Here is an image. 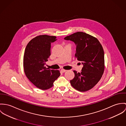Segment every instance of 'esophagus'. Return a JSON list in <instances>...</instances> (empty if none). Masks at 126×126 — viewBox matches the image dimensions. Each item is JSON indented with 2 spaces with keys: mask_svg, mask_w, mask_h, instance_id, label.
I'll use <instances>...</instances> for the list:
<instances>
[{
  "mask_svg": "<svg viewBox=\"0 0 126 126\" xmlns=\"http://www.w3.org/2000/svg\"><path fill=\"white\" fill-rule=\"evenodd\" d=\"M67 71V70H64V69H61V71L62 72V73H64L65 72H66Z\"/></svg>",
  "mask_w": 126,
  "mask_h": 126,
  "instance_id": "obj_1",
  "label": "esophagus"
}]
</instances>
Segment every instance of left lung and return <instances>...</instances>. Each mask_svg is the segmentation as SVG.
Returning a JSON list of instances; mask_svg holds the SVG:
<instances>
[{
  "label": "left lung",
  "mask_w": 126,
  "mask_h": 126,
  "mask_svg": "<svg viewBox=\"0 0 126 126\" xmlns=\"http://www.w3.org/2000/svg\"><path fill=\"white\" fill-rule=\"evenodd\" d=\"M64 40L76 45L75 57L83 65L81 73L75 70L74 78L70 81L75 89L84 92L92 88L101 79L104 70V54L98 39L83 32L67 36Z\"/></svg>",
  "instance_id": "1"
}]
</instances>
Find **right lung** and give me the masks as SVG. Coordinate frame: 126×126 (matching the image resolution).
<instances>
[{
	"label": "right lung",
	"instance_id": "1",
	"mask_svg": "<svg viewBox=\"0 0 126 126\" xmlns=\"http://www.w3.org/2000/svg\"><path fill=\"white\" fill-rule=\"evenodd\" d=\"M56 36L40 35L32 39L25 49L24 69L29 80L37 87L46 90L52 87L60 75L58 70H49L45 67L51 55V44Z\"/></svg>",
	"mask_w": 126,
	"mask_h": 126
}]
</instances>
